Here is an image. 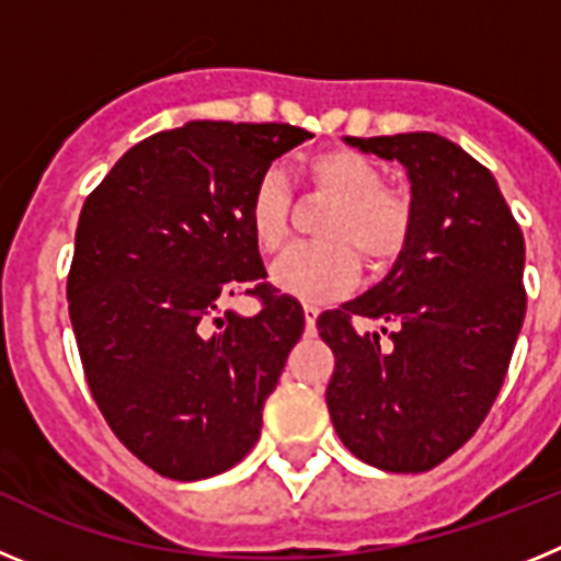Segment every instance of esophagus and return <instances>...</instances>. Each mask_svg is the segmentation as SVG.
Instances as JSON below:
<instances>
[{
  "label": "esophagus",
  "instance_id": "obj_1",
  "mask_svg": "<svg viewBox=\"0 0 561 561\" xmlns=\"http://www.w3.org/2000/svg\"><path fill=\"white\" fill-rule=\"evenodd\" d=\"M304 314H306V334H314V325H317V314H320V306H317V304H304Z\"/></svg>",
  "mask_w": 561,
  "mask_h": 561
}]
</instances>
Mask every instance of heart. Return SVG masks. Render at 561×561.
Returning <instances> with one entry per match:
<instances>
[{
  "mask_svg": "<svg viewBox=\"0 0 561 561\" xmlns=\"http://www.w3.org/2000/svg\"><path fill=\"white\" fill-rule=\"evenodd\" d=\"M306 185L334 196L323 221V244H300L286 252L272 270V280L300 300H331L351 289L359 275V257L381 270L404 252L413 230V207L396 187L385 185V173L374 160L329 148L304 165ZM289 182L277 168H266L247 199V227L261 252L284 250L291 238Z\"/></svg>",
  "mask_w": 561,
  "mask_h": 561,
  "instance_id": "b5f03b06",
  "label": "heart"
}]
</instances>
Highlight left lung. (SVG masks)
<instances>
[{
	"mask_svg": "<svg viewBox=\"0 0 561 561\" xmlns=\"http://www.w3.org/2000/svg\"><path fill=\"white\" fill-rule=\"evenodd\" d=\"M399 160L413 230L390 275L317 317L334 351L325 390L336 435L385 472H430L478 433L525 317V241L492 171L438 134L348 137ZM365 316L380 331L356 332Z\"/></svg>",
	"mask_w": 561,
	"mask_h": 561,
	"instance_id": "8db88e82",
	"label": "left lung"
}]
</instances>
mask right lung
<instances>
[{"mask_svg":"<svg viewBox=\"0 0 561 561\" xmlns=\"http://www.w3.org/2000/svg\"><path fill=\"white\" fill-rule=\"evenodd\" d=\"M309 137L193 121L128 148L83 202L67 275L83 376L117 440L162 478H213L261 435L306 317L266 280L247 199ZM232 294L259 314L225 312Z\"/></svg>","mask_w":561,"mask_h":561,"instance_id":"add662e5","label":"right lung"}]
</instances>
